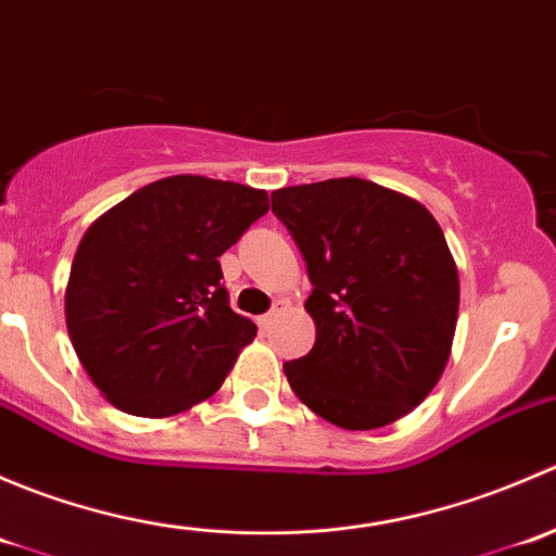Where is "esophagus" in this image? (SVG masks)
Instances as JSON below:
<instances>
[{
	"mask_svg": "<svg viewBox=\"0 0 556 556\" xmlns=\"http://www.w3.org/2000/svg\"><path fill=\"white\" fill-rule=\"evenodd\" d=\"M282 312H285V301H277V304H274V309L268 312V314H263V317L257 319V323H261V328H268V325H271L274 319H277Z\"/></svg>",
	"mask_w": 556,
	"mask_h": 556,
	"instance_id": "esophagus-1",
	"label": "esophagus"
}]
</instances>
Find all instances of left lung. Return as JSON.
Returning <instances> with one entry per match:
<instances>
[{
    "label": "left lung",
    "mask_w": 556,
    "mask_h": 556,
    "mask_svg": "<svg viewBox=\"0 0 556 556\" xmlns=\"http://www.w3.org/2000/svg\"><path fill=\"white\" fill-rule=\"evenodd\" d=\"M312 279L317 339L285 363L301 403L344 430L406 417L452 355L459 279L444 231L419 201L361 177L271 193Z\"/></svg>",
    "instance_id": "obj_1"
}]
</instances>
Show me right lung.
Instances as JSON below:
<instances>
[{
	"label": "right lung",
	"mask_w": 556,
	"mask_h": 556,
	"mask_svg": "<svg viewBox=\"0 0 556 556\" xmlns=\"http://www.w3.org/2000/svg\"><path fill=\"white\" fill-rule=\"evenodd\" d=\"M266 212V190L177 174L88 228L66 285V330L112 406L159 419L220 390L257 328L228 306L217 257Z\"/></svg>",
	"instance_id": "obj_1"
}]
</instances>
